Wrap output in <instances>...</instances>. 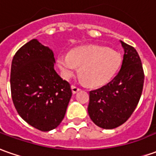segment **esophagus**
Here are the masks:
<instances>
[{"label":"esophagus","instance_id":"obj_1","mask_svg":"<svg viewBox=\"0 0 156 156\" xmlns=\"http://www.w3.org/2000/svg\"><path fill=\"white\" fill-rule=\"evenodd\" d=\"M71 89H72V91H73V94H76L77 92H78L80 90V89H79L78 87L75 86V85H72V86H71Z\"/></svg>","mask_w":156,"mask_h":156}]
</instances>
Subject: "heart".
<instances>
[{
	"mask_svg": "<svg viewBox=\"0 0 156 156\" xmlns=\"http://www.w3.org/2000/svg\"><path fill=\"white\" fill-rule=\"evenodd\" d=\"M57 65L66 79L72 78L80 67V79L91 87L104 85L114 78L120 67L118 52L96 45L73 48L68 55L57 56Z\"/></svg>",
	"mask_w": 156,
	"mask_h": 156,
	"instance_id": "heart-1",
	"label": "heart"
}]
</instances>
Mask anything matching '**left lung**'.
Instances as JSON below:
<instances>
[{
    "instance_id": "1",
    "label": "left lung",
    "mask_w": 156,
    "mask_h": 156,
    "mask_svg": "<svg viewBox=\"0 0 156 156\" xmlns=\"http://www.w3.org/2000/svg\"><path fill=\"white\" fill-rule=\"evenodd\" d=\"M119 42L124 56L119 73L106 85L90 91V118L103 129L116 128L131 117L144 87V74L137 52L133 47Z\"/></svg>"
}]
</instances>
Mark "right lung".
Masks as SVG:
<instances>
[{
	"label": "right lung",
	"instance_id": "obj_1",
	"mask_svg": "<svg viewBox=\"0 0 156 156\" xmlns=\"http://www.w3.org/2000/svg\"><path fill=\"white\" fill-rule=\"evenodd\" d=\"M55 64L53 51L37 39L20 48L12 61L14 107L25 122L42 131L60 125L72 97L69 83L56 73Z\"/></svg>",
	"mask_w": 156,
	"mask_h": 156
}]
</instances>
